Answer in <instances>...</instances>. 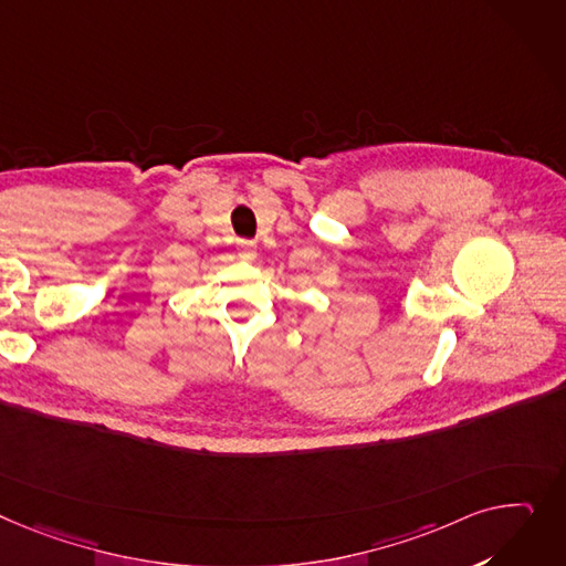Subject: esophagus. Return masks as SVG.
Wrapping results in <instances>:
<instances>
[{"label":"esophagus","instance_id":"1","mask_svg":"<svg viewBox=\"0 0 566 566\" xmlns=\"http://www.w3.org/2000/svg\"><path fill=\"white\" fill-rule=\"evenodd\" d=\"M237 252H239V256H241V259L252 261V259L256 256V245H254V241L241 239V241H239V245H237Z\"/></svg>","mask_w":566,"mask_h":566}]
</instances>
